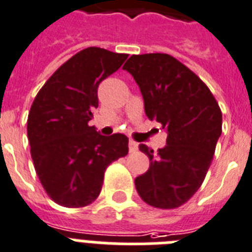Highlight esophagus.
Returning a JSON list of instances; mask_svg holds the SVG:
<instances>
[{"label":"esophagus","mask_w":252,"mask_h":252,"mask_svg":"<svg viewBox=\"0 0 252 252\" xmlns=\"http://www.w3.org/2000/svg\"><path fill=\"white\" fill-rule=\"evenodd\" d=\"M128 150L130 153H135L137 150V143L134 140H130L128 141Z\"/></svg>","instance_id":"1"}]
</instances>
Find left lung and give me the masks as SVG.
Returning a JSON list of instances; mask_svg holds the SVG:
<instances>
[{
	"instance_id": "1",
	"label": "left lung",
	"mask_w": 252,
	"mask_h": 252,
	"mask_svg": "<svg viewBox=\"0 0 252 252\" xmlns=\"http://www.w3.org/2000/svg\"><path fill=\"white\" fill-rule=\"evenodd\" d=\"M122 68L140 88L145 115L167 132L158 153L139 145L150 165L135 188L154 208H178L203 184L222 134V112L209 88L172 56L132 55Z\"/></svg>"
}]
</instances>
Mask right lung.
<instances>
[{"instance_id":"1","label":"right lung","mask_w":252,"mask_h":252,"mask_svg":"<svg viewBox=\"0 0 252 252\" xmlns=\"http://www.w3.org/2000/svg\"><path fill=\"white\" fill-rule=\"evenodd\" d=\"M126 59L98 47L83 49L49 77L32 104L30 153L40 184L59 205L93 203L107 167L128 153L126 135L103 136L88 125L98 107L99 84Z\"/></svg>"}]
</instances>
